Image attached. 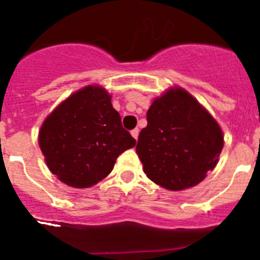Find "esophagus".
Returning a JSON list of instances; mask_svg holds the SVG:
<instances>
[{"mask_svg": "<svg viewBox=\"0 0 260 260\" xmlns=\"http://www.w3.org/2000/svg\"><path fill=\"white\" fill-rule=\"evenodd\" d=\"M132 135H133V138H134L135 141H137L138 135H139V128H134V130H132Z\"/></svg>", "mask_w": 260, "mask_h": 260, "instance_id": "34e87169", "label": "esophagus"}]
</instances>
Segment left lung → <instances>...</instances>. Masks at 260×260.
<instances>
[{"mask_svg": "<svg viewBox=\"0 0 260 260\" xmlns=\"http://www.w3.org/2000/svg\"><path fill=\"white\" fill-rule=\"evenodd\" d=\"M222 146L224 137L215 118L185 89L172 88L147 112L137 153L151 181L178 191L206 178Z\"/></svg>", "mask_w": 260, "mask_h": 260, "instance_id": "8db88e82", "label": "left lung"}]
</instances>
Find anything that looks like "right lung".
<instances>
[{"label":"right lung","instance_id":"1","mask_svg":"<svg viewBox=\"0 0 260 260\" xmlns=\"http://www.w3.org/2000/svg\"><path fill=\"white\" fill-rule=\"evenodd\" d=\"M135 139L122 127L121 116L103 87L87 86L47 117L39 133L45 162L58 180L83 189L112 172Z\"/></svg>","mask_w":260,"mask_h":260}]
</instances>
